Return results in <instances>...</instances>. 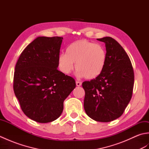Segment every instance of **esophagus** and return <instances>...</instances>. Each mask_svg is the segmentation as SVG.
Listing matches in <instances>:
<instances>
[{"label":"esophagus","mask_w":149,"mask_h":149,"mask_svg":"<svg viewBox=\"0 0 149 149\" xmlns=\"http://www.w3.org/2000/svg\"><path fill=\"white\" fill-rule=\"evenodd\" d=\"M81 83L79 81H76V86H81Z\"/></svg>","instance_id":"34e87169"}]
</instances>
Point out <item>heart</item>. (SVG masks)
Segmentation results:
<instances>
[{
  "label": "heart",
  "mask_w": 149,
  "mask_h": 149,
  "mask_svg": "<svg viewBox=\"0 0 149 149\" xmlns=\"http://www.w3.org/2000/svg\"><path fill=\"white\" fill-rule=\"evenodd\" d=\"M107 53L105 48L86 40L73 42L66 50V54L58 56L59 68L63 74H68L75 68L80 77L93 79L102 74L106 66Z\"/></svg>",
  "instance_id": "obj_1"
}]
</instances>
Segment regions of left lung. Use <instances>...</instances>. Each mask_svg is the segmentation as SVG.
Masks as SVG:
<instances>
[{"label": "left lung", "mask_w": 149, "mask_h": 149, "mask_svg": "<svg viewBox=\"0 0 149 149\" xmlns=\"http://www.w3.org/2000/svg\"><path fill=\"white\" fill-rule=\"evenodd\" d=\"M97 40L105 43L106 66L99 77L82 84L84 108L91 118L108 122L119 118L130 102L134 70L127 54L115 39L104 37Z\"/></svg>", "instance_id": "1"}]
</instances>
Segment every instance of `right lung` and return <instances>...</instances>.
I'll use <instances>...</instances> for the list:
<instances>
[{
    "label": "right lung",
    "mask_w": 149,
    "mask_h": 149,
    "mask_svg": "<svg viewBox=\"0 0 149 149\" xmlns=\"http://www.w3.org/2000/svg\"><path fill=\"white\" fill-rule=\"evenodd\" d=\"M63 38H36L21 53L15 66V94L22 111L37 122L59 118L63 102L75 88L74 79L57 69Z\"/></svg>",
    "instance_id": "obj_1"
}]
</instances>
